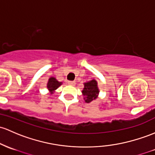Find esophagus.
Masks as SVG:
<instances>
[{"mask_svg":"<svg viewBox=\"0 0 155 155\" xmlns=\"http://www.w3.org/2000/svg\"><path fill=\"white\" fill-rule=\"evenodd\" d=\"M68 84H69V85H71V86H74L75 84H76V82L75 81H69L68 82Z\"/></svg>","mask_w":155,"mask_h":155,"instance_id":"34e87169","label":"esophagus"}]
</instances>
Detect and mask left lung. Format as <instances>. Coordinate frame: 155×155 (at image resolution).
<instances>
[{"mask_svg":"<svg viewBox=\"0 0 155 155\" xmlns=\"http://www.w3.org/2000/svg\"><path fill=\"white\" fill-rule=\"evenodd\" d=\"M81 93L84 96V100L86 103H91V101L96 100L99 94L98 82L96 79H92L84 82V88Z\"/></svg>","mask_w":155,"mask_h":155,"instance_id":"left-lung-1","label":"left lung"}]
</instances>
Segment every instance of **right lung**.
Listing matches in <instances>:
<instances>
[{
  "instance_id": "add662e5",
  "label": "right lung",
  "mask_w": 155,
  "mask_h": 155,
  "mask_svg": "<svg viewBox=\"0 0 155 155\" xmlns=\"http://www.w3.org/2000/svg\"><path fill=\"white\" fill-rule=\"evenodd\" d=\"M62 84V82L61 81H59L56 79L55 77H50L48 79V81L47 83V87L48 90L50 94H53L54 93L56 90L59 87V86H61Z\"/></svg>"
}]
</instances>
